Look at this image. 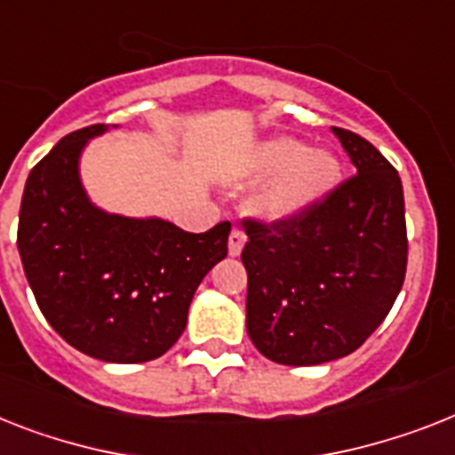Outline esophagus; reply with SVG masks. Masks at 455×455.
<instances>
[{
	"instance_id": "1",
	"label": "esophagus",
	"mask_w": 455,
	"mask_h": 455,
	"mask_svg": "<svg viewBox=\"0 0 455 455\" xmlns=\"http://www.w3.org/2000/svg\"><path fill=\"white\" fill-rule=\"evenodd\" d=\"M243 243H246V235H243V230H239V228H232L230 242H228V249H230V255H239V253H242Z\"/></svg>"
}]
</instances>
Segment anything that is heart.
<instances>
[{
  "instance_id": "obj_1",
  "label": "heart",
  "mask_w": 455,
  "mask_h": 455,
  "mask_svg": "<svg viewBox=\"0 0 455 455\" xmlns=\"http://www.w3.org/2000/svg\"><path fill=\"white\" fill-rule=\"evenodd\" d=\"M251 174L274 176L253 197V212L260 219L286 220L309 212L339 183L341 163L332 151L316 148L292 137H274L258 146L251 160Z\"/></svg>"
}]
</instances>
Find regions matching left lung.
Wrapping results in <instances>:
<instances>
[{
  "label": "left lung",
  "mask_w": 455,
  "mask_h": 455,
  "mask_svg": "<svg viewBox=\"0 0 455 455\" xmlns=\"http://www.w3.org/2000/svg\"><path fill=\"white\" fill-rule=\"evenodd\" d=\"M355 172L295 219H246V330L265 358H344L381 325L407 272L403 181L360 134L332 127Z\"/></svg>",
  "instance_id": "left-lung-1"
}]
</instances>
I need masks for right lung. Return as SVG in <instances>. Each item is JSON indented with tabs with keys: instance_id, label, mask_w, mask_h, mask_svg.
<instances>
[{
	"instance_id": "add662e5",
	"label": "right lung",
	"mask_w": 455,
	"mask_h": 455,
	"mask_svg": "<svg viewBox=\"0 0 455 455\" xmlns=\"http://www.w3.org/2000/svg\"><path fill=\"white\" fill-rule=\"evenodd\" d=\"M90 125L29 172L18 251L41 314L67 344L107 363H146L174 347L206 272L228 255L230 223L195 235L160 219L97 209L78 179Z\"/></svg>"
}]
</instances>
